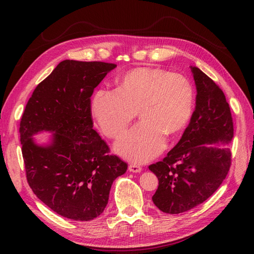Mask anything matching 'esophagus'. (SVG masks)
<instances>
[{"mask_svg": "<svg viewBox=\"0 0 254 254\" xmlns=\"http://www.w3.org/2000/svg\"><path fill=\"white\" fill-rule=\"evenodd\" d=\"M128 170L130 172H132V173H140L142 171V167L140 165H137V164H130L129 167H128Z\"/></svg>", "mask_w": 254, "mask_h": 254, "instance_id": "obj_1", "label": "esophagus"}]
</instances>
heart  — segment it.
<instances>
[{
  "mask_svg": "<svg viewBox=\"0 0 254 254\" xmlns=\"http://www.w3.org/2000/svg\"><path fill=\"white\" fill-rule=\"evenodd\" d=\"M193 108L194 89L186 76L147 66L124 73L115 81V91L98 90L91 103L92 117L111 139L126 132L137 111L141 123L117 144L122 156L136 162L159 155L165 136L187 127Z\"/></svg>",
  "mask_w": 254,
  "mask_h": 254,
  "instance_id": "heart-1",
  "label": "heart"
}]
</instances>
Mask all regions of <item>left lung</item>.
<instances>
[{
    "mask_svg": "<svg viewBox=\"0 0 254 254\" xmlns=\"http://www.w3.org/2000/svg\"><path fill=\"white\" fill-rule=\"evenodd\" d=\"M196 107L180 141L159 162L149 165L159 187L152 201L168 214L187 212L211 197L231 166L233 120L222 90L197 66Z\"/></svg>",
    "mask_w": 254,
    "mask_h": 254,
    "instance_id": "left-lung-1",
    "label": "left lung"
}]
</instances>
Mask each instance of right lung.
Listing matches in <instances>:
<instances>
[{"label": "right lung", "mask_w": 254, "mask_h": 254, "mask_svg": "<svg viewBox=\"0 0 254 254\" xmlns=\"http://www.w3.org/2000/svg\"><path fill=\"white\" fill-rule=\"evenodd\" d=\"M117 66L102 61L64 60L28 99L20 123L26 179L34 194L51 210L73 220L101 215L110 189L127 163L109 155L107 143L93 129L91 96ZM54 132L49 145L31 136Z\"/></svg>", "instance_id": "obj_1"}]
</instances>
